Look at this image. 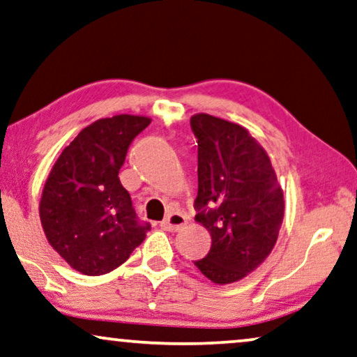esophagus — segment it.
<instances>
[{"label": "esophagus", "instance_id": "1", "mask_svg": "<svg viewBox=\"0 0 357 357\" xmlns=\"http://www.w3.org/2000/svg\"><path fill=\"white\" fill-rule=\"evenodd\" d=\"M187 224V217L180 213H170L166 219L161 222V227L164 230H170V231H177L182 229V227Z\"/></svg>", "mask_w": 357, "mask_h": 357}]
</instances>
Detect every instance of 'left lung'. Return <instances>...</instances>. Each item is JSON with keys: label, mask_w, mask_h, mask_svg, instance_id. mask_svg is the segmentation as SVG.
Masks as SVG:
<instances>
[{"label": "left lung", "mask_w": 357, "mask_h": 357, "mask_svg": "<svg viewBox=\"0 0 357 357\" xmlns=\"http://www.w3.org/2000/svg\"><path fill=\"white\" fill-rule=\"evenodd\" d=\"M198 196L195 219L211 234V250L195 261L214 283L248 275L271 255L285 203L264 148L238 123L196 114Z\"/></svg>", "instance_id": "left-lung-1"}]
</instances>
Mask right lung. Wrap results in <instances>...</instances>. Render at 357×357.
Instances as JSON below:
<instances>
[{
	"label": "right lung",
	"instance_id": "obj_1",
	"mask_svg": "<svg viewBox=\"0 0 357 357\" xmlns=\"http://www.w3.org/2000/svg\"><path fill=\"white\" fill-rule=\"evenodd\" d=\"M149 122L128 114L93 122L64 148L46 180L40 201L46 238L85 275L123 264L151 229L119 180L128 146Z\"/></svg>",
	"mask_w": 357,
	"mask_h": 357
}]
</instances>
